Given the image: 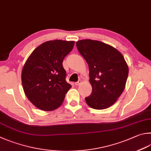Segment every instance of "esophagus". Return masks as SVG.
Returning <instances> with one entry per match:
<instances>
[{"instance_id":"34e87169","label":"esophagus","mask_w":151,"mask_h":151,"mask_svg":"<svg viewBox=\"0 0 151 151\" xmlns=\"http://www.w3.org/2000/svg\"><path fill=\"white\" fill-rule=\"evenodd\" d=\"M81 81H78V82H76L75 83V85H76V86H78V85H79L81 84Z\"/></svg>"}]
</instances>
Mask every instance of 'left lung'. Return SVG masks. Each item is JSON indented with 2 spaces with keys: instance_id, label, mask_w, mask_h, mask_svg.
<instances>
[{
  "instance_id": "1",
  "label": "left lung",
  "mask_w": 151,
  "mask_h": 151,
  "mask_svg": "<svg viewBox=\"0 0 151 151\" xmlns=\"http://www.w3.org/2000/svg\"><path fill=\"white\" fill-rule=\"evenodd\" d=\"M76 46L89 69L92 93L85 101L94 109H107L124 90L129 73L126 62L117 49L101 41L83 39Z\"/></svg>"
}]
</instances>
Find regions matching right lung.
<instances>
[{
	"label": "right lung",
	"instance_id": "obj_1",
	"mask_svg": "<svg viewBox=\"0 0 151 151\" xmlns=\"http://www.w3.org/2000/svg\"><path fill=\"white\" fill-rule=\"evenodd\" d=\"M73 41H49L36 48L24 64L22 81L25 95L38 109L54 110L62 104L72 85L66 81L63 60Z\"/></svg>",
	"mask_w": 151,
	"mask_h": 151
}]
</instances>
